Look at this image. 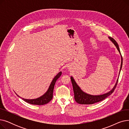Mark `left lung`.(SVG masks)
<instances>
[{"mask_svg":"<svg viewBox=\"0 0 129 129\" xmlns=\"http://www.w3.org/2000/svg\"><path fill=\"white\" fill-rule=\"evenodd\" d=\"M108 38L111 41V42L114 45V46H116L121 56V66H120V71L119 74H119L120 73V71L122 69V57L120 51L119 47L117 42L113 38L111 37H108ZM71 79L72 84L73 85V91L74 93V98H75V100L76 101V103L82 105H91L96 103H98L99 101H101L103 100L104 99H106L107 97H108V96H110V94H111L114 91L115 88H116V87L117 86L118 81V78L116 84H115L114 87H113V88L111 90H110L109 91L105 93L104 94H98V95H92V94H90L84 92L82 89H81L80 87L78 85V84L75 82V79H74L73 76H71Z\"/></svg>","mask_w":129,"mask_h":129,"instance_id":"left-lung-1","label":"left lung"}]
</instances>
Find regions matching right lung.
<instances>
[{"label": "right lung", "instance_id": "obj_1", "mask_svg": "<svg viewBox=\"0 0 129 129\" xmlns=\"http://www.w3.org/2000/svg\"><path fill=\"white\" fill-rule=\"evenodd\" d=\"M62 72H59L57 75L54 77L53 79L52 82L51 83L50 86L49 87L47 91L43 94L42 96H40V97H38L36 99H24L21 97H20L19 95L16 93L17 95L21 98L22 100H23L25 102L28 103L29 104H32V105H43L49 103L50 101L52 100L53 98V90L55 84L56 83V81L57 79L62 75Z\"/></svg>", "mask_w": 129, "mask_h": 129}]
</instances>
